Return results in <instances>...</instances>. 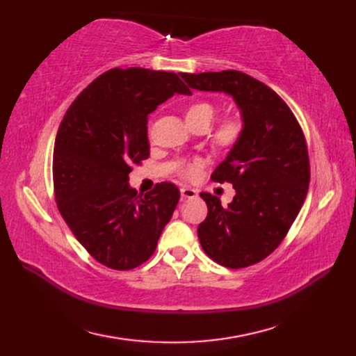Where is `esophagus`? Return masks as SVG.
<instances>
[{
    "instance_id": "esophagus-1",
    "label": "esophagus",
    "mask_w": 356,
    "mask_h": 356,
    "mask_svg": "<svg viewBox=\"0 0 356 356\" xmlns=\"http://www.w3.org/2000/svg\"><path fill=\"white\" fill-rule=\"evenodd\" d=\"M181 197L182 199H193L197 196V191L191 187H181Z\"/></svg>"
}]
</instances>
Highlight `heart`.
Instances as JSON below:
<instances>
[{
  "mask_svg": "<svg viewBox=\"0 0 356 356\" xmlns=\"http://www.w3.org/2000/svg\"><path fill=\"white\" fill-rule=\"evenodd\" d=\"M215 114V106L209 101H196L190 104L186 111L184 118L187 126L191 127H204L207 129L212 122ZM242 131V117L238 113H229L221 117L218 123L215 124L211 132L212 143L217 147H229L239 138ZM200 161H191V163L182 165L179 174L187 179L195 178L199 174Z\"/></svg>",
  "mask_w": 356,
  "mask_h": 356,
  "instance_id": "obj_1",
  "label": "heart"
}]
</instances>
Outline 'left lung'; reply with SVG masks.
I'll return each instance as SVG.
<instances>
[{"label": "left lung", "instance_id": "1", "mask_svg": "<svg viewBox=\"0 0 356 356\" xmlns=\"http://www.w3.org/2000/svg\"><path fill=\"white\" fill-rule=\"evenodd\" d=\"M179 75L191 89L230 95L241 110V135L211 177L232 182L236 195L222 207L220 197L200 193L208 215L197 236L207 255L224 267L255 264L284 241L305 203L310 179L305 135L281 96L251 75L234 70Z\"/></svg>", "mask_w": 356, "mask_h": 356}]
</instances>
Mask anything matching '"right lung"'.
I'll use <instances>...</instances> for the list:
<instances>
[{
  "mask_svg": "<svg viewBox=\"0 0 356 356\" xmlns=\"http://www.w3.org/2000/svg\"><path fill=\"white\" fill-rule=\"evenodd\" d=\"M175 93L190 95L175 72L114 68L75 98L58 129L59 212L86 251L114 270H131L153 255L179 200L170 182L145 195L129 184L131 165L149 156L148 114Z\"/></svg>",
  "mask_w": 356,
  "mask_h": 356,
  "instance_id": "right-lung-1",
  "label": "right lung"
}]
</instances>
